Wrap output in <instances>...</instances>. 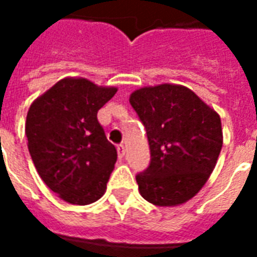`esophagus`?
I'll return each instance as SVG.
<instances>
[{
    "mask_svg": "<svg viewBox=\"0 0 257 257\" xmlns=\"http://www.w3.org/2000/svg\"><path fill=\"white\" fill-rule=\"evenodd\" d=\"M117 151H118V157H119V158H122V157L125 156V147H123V145H118Z\"/></svg>",
    "mask_w": 257,
    "mask_h": 257,
    "instance_id": "1",
    "label": "esophagus"
}]
</instances>
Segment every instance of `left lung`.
<instances>
[{
  "label": "left lung",
  "instance_id": "left-lung-1",
  "mask_svg": "<svg viewBox=\"0 0 257 257\" xmlns=\"http://www.w3.org/2000/svg\"><path fill=\"white\" fill-rule=\"evenodd\" d=\"M147 132L151 161L136 176L139 193L157 206L187 202L204 187L223 146L219 114L187 86L161 84L132 92Z\"/></svg>",
  "mask_w": 257,
  "mask_h": 257
}]
</instances>
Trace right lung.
I'll return each mask as SVG.
<instances>
[{
  "instance_id": "1",
  "label": "right lung",
  "mask_w": 257,
  "mask_h": 257,
  "mask_svg": "<svg viewBox=\"0 0 257 257\" xmlns=\"http://www.w3.org/2000/svg\"><path fill=\"white\" fill-rule=\"evenodd\" d=\"M115 93V86L66 77L29 108L31 160L44 183L68 204L89 205L106 193L117 150L107 140L97 111Z\"/></svg>"
}]
</instances>
